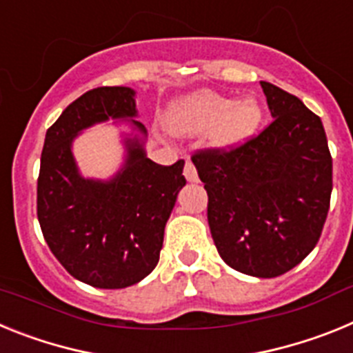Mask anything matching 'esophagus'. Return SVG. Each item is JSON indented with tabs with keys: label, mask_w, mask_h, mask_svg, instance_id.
I'll return each mask as SVG.
<instances>
[{
	"label": "esophagus",
	"mask_w": 353,
	"mask_h": 353,
	"mask_svg": "<svg viewBox=\"0 0 353 353\" xmlns=\"http://www.w3.org/2000/svg\"><path fill=\"white\" fill-rule=\"evenodd\" d=\"M183 176L187 179V182H198V171H196L192 162H185V166H183Z\"/></svg>",
	"instance_id": "obj_1"
}]
</instances>
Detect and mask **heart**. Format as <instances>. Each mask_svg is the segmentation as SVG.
<instances>
[{"label": "heart", "instance_id": "heart-1", "mask_svg": "<svg viewBox=\"0 0 353 353\" xmlns=\"http://www.w3.org/2000/svg\"><path fill=\"white\" fill-rule=\"evenodd\" d=\"M261 121V108L254 99L233 101L221 93L203 92L187 95L171 105L168 127L180 136L208 133L217 148H233L249 139Z\"/></svg>", "mask_w": 353, "mask_h": 353}]
</instances>
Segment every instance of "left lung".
<instances>
[{
  "label": "left lung",
  "instance_id": "obj_1",
  "mask_svg": "<svg viewBox=\"0 0 353 353\" xmlns=\"http://www.w3.org/2000/svg\"><path fill=\"white\" fill-rule=\"evenodd\" d=\"M272 123L230 150L192 155L208 194L221 258L254 277H277L318 244L332 192V157L320 117L261 81Z\"/></svg>",
  "mask_w": 353,
  "mask_h": 353
}]
</instances>
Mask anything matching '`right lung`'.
Masks as SVG:
<instances>
[{"instance_id":"1","label":"right lung","mask_w":353,"mask_h":353,"mask_svg":"<svg viewBox=\"0 0 353 353\" xmlns=\"http://www.w3.org/2000/svg\"><path fill=\"white\" fill-rule=\"evenodd\" d=\"M136 92L101 86L81 95L46 134L37 185V215L49 249L70 276L95 288H127L145 279L155 265L164 226L180 189L183 161L161 166L150 161L138 136L125 138V164L111 180L83 179L72 155L81 130L101 121L130 118Z\"/></svg>"}]
</instances>
